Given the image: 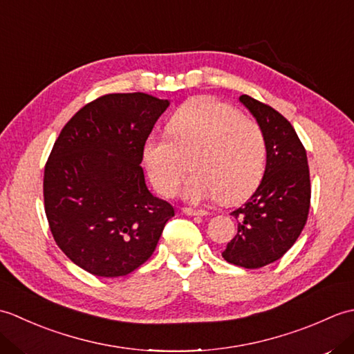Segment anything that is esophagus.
Returning <instances> with one entry per match:
<instances>
[{
    "instance_id": "34e87169",
    "label": "esophagus",
    "mask_w": 354,
    "mask_h": 354,
    "mask_svg": "<svg viewBox=\"0 0 354 354\" xmlns=\"http://www.w3.org/2000/svg\"><path fill=\"white\" fill-rule=\"evenodd\" d=\"M183 213H185L187 216H205L207 214L205 209H196V208H190V207L183 208Z\"/></svg>"
}]
</instances>
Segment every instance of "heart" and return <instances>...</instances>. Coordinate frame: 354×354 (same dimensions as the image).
<instances>
[{
  "label": "heart",
  "instance_id": "obj_1",
  "mask_svg": "<svg viewBox=\"0 0 354 354\" xmlns=\"http://www.w3.org/2000/svg\"><path fill=\"white\" fill-rule=\"evenodd\" d=\"M194 171L184 196L199 202L216 198L239 204L257 189L266 167V138L255 120L213 97L184 103L167 123V135H149L142 160L156 190L173 196L187 173Z\"/></svg>",
  "mask_w": 354,
  "mask_h": 354
}]
</instances>
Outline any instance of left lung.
Listing matches in <instances>:
<instances>
[{"mask_svg":"<svg viewBox=\"0 0 354 354\" xmlns=\"http://www.w3.org/2000/svg\"><path fill=\"white\" fill-rule=\"evenodd\" d=\"M266 138V170L259 189L231 213L237 234L222 257L246 269L281 259L301 234L310 208V171L307 153L292 124L269 104L240 95Z\"/></svg>","mask_w":354,"mask_h":354,"instance_id":"left-lung-1","label":"left lung"}]
</instances>
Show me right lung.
Listing matches in <instances>:
<instances>
[{
    "label": "right lung",
    "mask_w": 354,
    "mask_h": 354,
    "mask_svg": "<svg viewBox=\"0 0 354 354\" xmlns=\"http://www.w3.org/2000/svg\"><path fill=\"white\" fill-rule=\"evenodd\" d=\"M169 102L106 94L77 111L44 170V207L62 252L97 277H122L153 254L175 216L147 190L142 146Z\"/></svg>",
    "instance_id": "right-lung-1"
}]
</instances>
